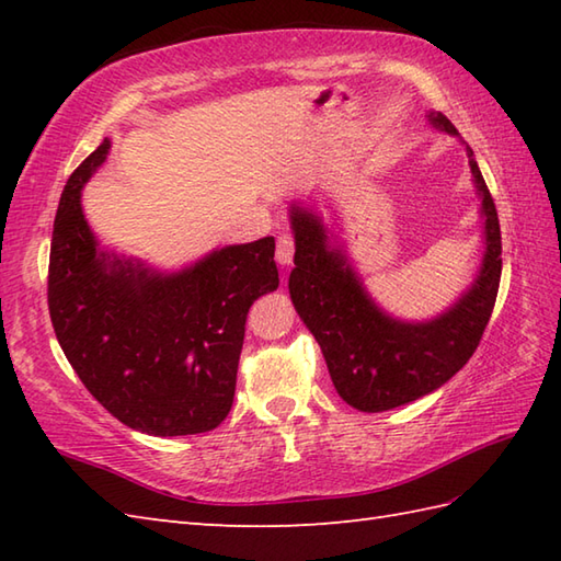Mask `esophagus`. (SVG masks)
I'll return each mask as SVG.
<instances>
[{"label":"esophagus","mask_w":561,"mask_h":561,"mask_svg":"<svg viewBox=\"0 0 561 561\" xmlns=\"http://www.w3.org/2000/svg\"><path fill=\"white\" fill-rule=\"evenodd\" d=\"M294 257V233L284 231L277 236V260L279 265H289Z\"/></svg>","instance_id":"esophagus-1"}]
</instances>
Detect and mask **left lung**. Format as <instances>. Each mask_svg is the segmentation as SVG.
<instances>
[{
  "label": "left lung",
  "instance_id": "1",
  "mask_svg": "<svg viewBox=\"0 0 561 561\" xmlns=\"http://www.w3.org/2000/svg\"><path fill=\"white\" fill-rule=\"evenodd\" d=\"M432 123L458 129L444 113ZM468 149L482 197L486 250L480 277L448 313L428 323H400L368 299L342 250L328 245L316 214L291 207L296 238L289 291L294 308L313 332L340 398L362 412H386L440 388L478 350L502 279V229L494 199Z\"/></svg>",
  "mask_w": 561,
  "mask_h": 561
}]
</instances>
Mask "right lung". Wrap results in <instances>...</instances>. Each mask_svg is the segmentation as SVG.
Returning a JSON list of instances; mask_svg holds the SVG:
<instances>
[{
    "mask_svg": "<svg viewBox=\"0 0 561 561\" xmlns=\"http://www.w3.org/2000/svg\"><path fill=\"white\" fill-rule=\"evenodd\" d=\"M108 149L103 139L59 197L47 267L57 342L91 396L129 428L211 432L233 404L250 306L279 287L274 238L214 250L178 274L101 253L81 187Z\"/></svg>",
    "mask_w": 561,
    "mask_h": 561,
    "instance_id": "add662e5",
    "label": "right lung"
}]
</instances>
